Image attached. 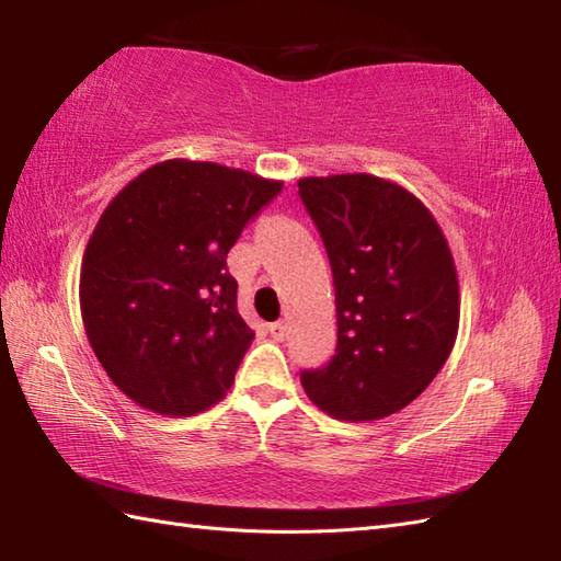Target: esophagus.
I'll list each match as a JSON object with an SVG mask.
<instances>
[{
  "mask_svg": "<svg viewBox=\"0 0 561 561\" xmlns=\"http://www.w3.org/2000/svg\"><path fill=\"white\" fill-rule=\"evenodd\" d=\"M270 335H272V340H277V342H282L284 337H287V323H282V320H277V323H270Z\"/></svg>",
  "mask_w": 561,
  "mask_h": 561,
  "instance_id": "esophagus-1",
  "label": "esophagus"
}]
</instances>
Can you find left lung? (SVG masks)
<instances>
[{"instance_id":"1","label":"left lung","mask_w":561,"mask_h":561,"mask_svg":"<svg viewBox=\"0 0 561 561\" xmlns=\"http://www.w3.org/2000/svg\"><path fill=\"white\" fill-rule=\"evenodd\" d=\"M335 282L337 347L301 371L306 396L342 422L396 414L422 396L458 335V274L420 199L368 173L301 178Z\"/></svg>"}]
</instances>
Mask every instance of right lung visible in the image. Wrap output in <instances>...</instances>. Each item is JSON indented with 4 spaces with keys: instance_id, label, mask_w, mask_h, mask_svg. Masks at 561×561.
Instances as JSON below:
<instances>
[{
    "instance_id": "obj_1",
    "label": "right lung",
    "mask_w": 561,
    "mask_h": 561,
    "mask_svg": "<svg viewBox=\"0 0 561 561\" xmlns=\"http://www.w3.org/2000/svg\"><path fill=\"white\" fill-rule=\"evenodd\" d=\"M279 181L171 159L127 183L93 229L79 301L105 374L139 408L187 416L231 388L255 332L226 255Z\"/></svg>"
}]
</instances>
